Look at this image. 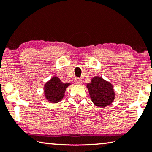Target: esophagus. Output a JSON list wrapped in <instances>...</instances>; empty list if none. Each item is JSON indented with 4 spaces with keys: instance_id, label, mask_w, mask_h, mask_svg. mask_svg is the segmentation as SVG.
Masks as SVG:
<instances>
[{
    "instance_id": "1",
    "label": "esophagus",
    "mask_w": 152,
    "mask_h": 152,
    "mask_svg": "<svg viewBox=\"0 0 152 152\" xmlns=\"http://www.w3.org/2000/svg\"><path fill=\"white\" fill-rule=\"evenodd\" d=\"M74 82H75L76 84L77 85H81L83 83V81L81 80L80 78H76L74 79Z\"/></svg>"
}]
</instances>
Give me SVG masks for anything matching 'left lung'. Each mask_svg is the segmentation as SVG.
<instances>
[{
	"label": "left lung",
	"mask_w": 152,
	"mask_h": 152,
	"mask_svg": "<svg viewBox=\"0 0 152 152\" xmlns=\"http://www.w3.org/2000/svg\"><path fill=\"white\" fill-rule=\"evenodd\" d=\"M91 101L96 106L104 107L112 104L115 98V93L112 85L100 76H95L87 83Z\"/></svg>",
	"instance_id": "obj_1"
}]
</instances>
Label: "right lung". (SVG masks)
Wrapping results in <instances>:
<instances>
[{
    "mask_svg": "<svg viewBox=\"0 0 152 152\" xmlns=\"http://www.w3.org/2000/svg\"><path fill=\"white\" fill-rule=\"evenodd\" d=\"M70 83H63L56 76H54L48 81L44 86V93L46 99L50 102L57 103L64 97L66 88Z\"/></svg>",
    "mask_w": 152,
    "mask_h": 152,
    "instance_id": "obj_1",
    "label": "right lung"
}]
</instances>
